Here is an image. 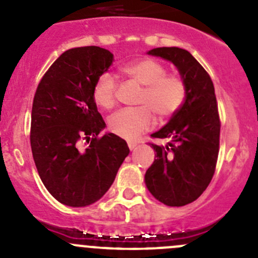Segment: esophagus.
<instances>
[{"label":"esophagus","instance_id":"obj_1","mask_svg":"<svg viewBox=\"0 0 258 258\" xmlns=\"http://www.w3.org/2000/svg\"><path fill=\"white\" fill-rule=\"evenodd\" d=\"M127 145H128V148H130V150H131V151H134L135 148H136V146H137V142L130 141L128 144H127Z\"/></svg>","mask_w":258,"mask_h":258}]
</instances>
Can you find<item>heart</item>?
Here are the masks:
<instances>
[{
  "instance_id": "obj_1",
  "label": "heart",
  "mask_w": 258,
  "mask_h": 258,
  "mask_svg": "<svg viewBox=\"0 0 258 258\" xmlns=\"http://www.w3.org/2000/svg\"><path fill=\"white\" fill-rule=\"evenodd\" d=\"M121 71L139 85L144 86L139 97V107L118 110L108 118V127L117 136L137 139L161 119L171 118L183 107L187 98V83L179 75H168L165 64L145 57L121 67ZM118 82L111 72H103L96 80L92 97L101 108H112L117 101Z\"/></svg>"
}]
</instances>
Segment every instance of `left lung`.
<instances>
[{"instance_id":"8db88e82","label":"left lung","mask_w":258,"mask_h":258,"mask_svg":"<svg viewBox=\"0 0 258 258\" xmlns=\"http://www.w3.org/2000/svg\"><path fill=\"white\" fill-rule=\"evenodd\" d=\"M172 62L187 83V98L178 113L152 139L170 140L166 146L151 142L155 161L146 171L148 191L171 207L196 201L215 175L220 150L221 121L210 75L188 51L158 47L148 52Z\"/></svg>"}]
</instances>
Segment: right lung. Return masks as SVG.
I'll return each instance as SVG.
<instances>
[{"label":"right lung","instance_id":"1","mask_svg":"<svg viewBox=\"0 0 258 258\" xmlns=\"http://www.w3.org/2000/svg\"><path fill=\"white\" fill-rule=\"evenodd\" d=\"M112 61L113 54L97 46L67 49L43 75L33 97V161L47 191L67 206L98 201L130 153L121 137H98L106 123L92 88ZM83 142L86 148L80 146Z\"/></svg>","mask_w":258,"mask_h":258}]
</instances>
